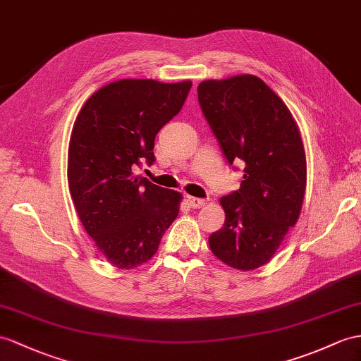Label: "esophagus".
Instances as JSON below:
<instances>
[{
    "label": "esophagus",
    "instance_id": "1",
    "mask_svg": "<svg viewBox=\"0 0 361 361\" xmlns=\"http://www.w3.org/2000/svg\"><path fill=\"white\" fill-rule=\"evenodd\" d=\"M187 202L191 208H202L207 205V202L204 199H197V197H191V196L187 197Z\"/></svg>",
    "mask_w": 361,
    "mask_h": 361
}]
</instances>
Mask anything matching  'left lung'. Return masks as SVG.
Returning <instances> with one entry per match:
<instances>
[{
  "label": "left lung",
  "instance_id": "8db88e82",
  "mask_svg": "<svg viewBox=\"0 0 361 361\" xmlns=\"http://www.w3.org/2000/svg\"><path fill=\"white\" fill-rule=\"evenodd\" d=\"M197 94L228 162L245 164L240 188L221 197L225 224L209 235V248L228 267L256 269L272 259L300 216V130L286 104L254 75L202 81Z\"/></svg>",
  "mask_w": 361,
  "mask_h": 361
}]
</instances>
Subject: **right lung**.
I'll list each match as a JSON object with an SVG mask.
<instances>
[{"label": "right lung", "mask_w": 361, "mask_h": 361, "mask_svg": "<svg viewBox=\"0 0 361 361\" xmlns=\"http://www.w3.org/2000/svg\"><path fill=\"white\" fill-rule=\"evenodd\" d=\"M191 81L121 79L94 92L68 144V190L82 226L121 269L150 260L179 214L182 195L133 170L154 162V137L182 109Z\"/></svg>", "instance_id": "obj_1"}]
</instances>
